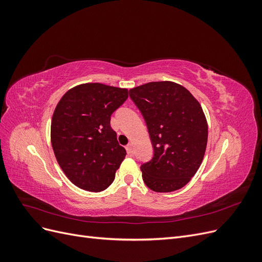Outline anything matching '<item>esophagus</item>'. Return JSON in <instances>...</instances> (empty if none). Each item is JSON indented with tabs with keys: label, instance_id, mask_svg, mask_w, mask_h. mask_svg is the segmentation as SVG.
Returning <instances> with one entry per match:
<instances>
[{
	"label": "esophagus",
	"instance_id": "1",
	"mask_svg": "<svg viewBox=\"0 0 262 262\" xmlns=\"http://www.w3.org/2000/svg\"><path fill=\"white\" fill-rule=\"evenodd\" d=\"M125 149H126V152H128V154H129L130 156H133L134 150H133V145H132V144H128V145H126Z\"/></svg>",
	"mask_w": 262,
	"mask_h": 262
}]
</instances>
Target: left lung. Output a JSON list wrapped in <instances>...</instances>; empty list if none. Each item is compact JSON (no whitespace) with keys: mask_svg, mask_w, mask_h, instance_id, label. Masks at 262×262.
<instances>
[{"mask_svg":"<svg viewBox=\"0 0 262 262\" xmlns=\"http://www.w3.org/2000/svg\"><path fill=\"white\" fill-rule=\"evenodd\" d=\"M129 94L154 147L152 161L141 165L142 178L155 192L176 191L195 175L207 148L208 122L200 102L170 81L149 82Z\"/></svg>","mask_w":262,"mask_h":262,"instance_id":"1","label":"left lung"}]
</instances>
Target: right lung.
<instances>
[{
  "label": "right lung",
  "instance_id": "right-lung-1",
  "mask_svg": "<svg viewBox=\"0 0 262 262\" xmlns=\"http://www.w3.org/2000/svg\"><path fill=\"white\" fill-rule=\"evenodd\" d=\"M129 96L128 90L85 83L69 90L51 119V144L70 181L86 191L107 189L125 157L110 116Z\"/></svg>",
  "mask_w": 262,
  "mask_h": 262
}]
</instances>
